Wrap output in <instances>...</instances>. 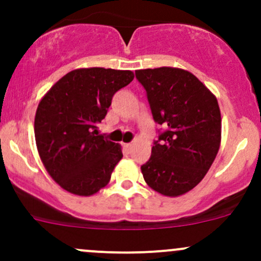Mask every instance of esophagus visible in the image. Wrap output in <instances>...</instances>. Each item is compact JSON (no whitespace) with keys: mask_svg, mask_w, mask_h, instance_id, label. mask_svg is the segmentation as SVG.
I'll return each instance as SVG.
<instances>
[{"mask_svg":"<svg viewBox=\"0 0 261 261\" xmlns=\"http://www.w3.org/2000/svg\"><path fill=\"white\" fill-rule=\"evenodd\" d=\"M123 146H125V149L127 150V151H130L131 147H133V144H131V143H128V144H123Z\"/></svg>","mask_w":261,"mask_h":261,"instance_id":"esophagus-1","label":"esophagus"}]
</instances>
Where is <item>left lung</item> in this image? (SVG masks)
I'll use <instances>...</instances> for the list:
<instances>
[{
	"mask_svg": "<svg viewBox=\"0 0 261 261\" xmlns=\"http://www.w3.org/2000/svg\"><path fill=\"white\" fill-rule=\"evenodd\" d=\"M135 75L145 88L152 118L165 127L141 173L158 193L178 197L203 179L220 149L217 98L196 75L179 68L141 69Z\"/></svg>",
	"mask_w": 261,
	"mask_h": 261,
	"instance_id": "obj_1",
	"label": "left lung"
}]
</instances>
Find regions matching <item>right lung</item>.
<instances>
[{
    "instance_id": "add662e5",
    "label": "right lung",
    "mask_w": 261,
    "mask_h": 261,
    "mask_svg": "<svg viewBox=\"0 0 261 261\" xmlns=\"http://www.w3.org/2000/svg\"><path fill=\"white\" fill-rule=\"evenodd\" d=\"M133 80L131 70L83 68L67 73L43 97L34 123L36 146L63 189L87 197L111 179L122 151L97 128L114 94Z\"/></svg>"
}]
</instances>
